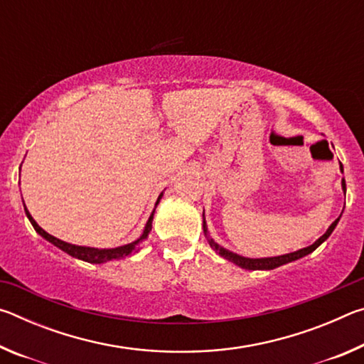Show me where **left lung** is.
<instances>
[{"label":"left lung","instance_id":"left-lung-1","mask_svg":"<svg viewBox=\"0 0 364 364\" xmlns=\"http://www.w3.org/2000/svg\"><path fill=\"white\" fill-rule=\"evenodd\" d=\"M341 170H342V173H343L342 164H341ZM342 188H343V191H347V186H345V180H342ZM338 220H341V217H338V218L334 221V223H332V225L329 226V230L326 231V232L323 234V236L319 237L315 244L308 245V247L300 249V250H297V252H292V254H287V255L269 257V258H245V257H241V255H237V254H232V252L226 250V249H223V247H220V245H218L217 242H215L212 237H208V244H210V247H212L215 252H217V254H220L221 257L226 258V260L236 263L237 267H241V268H244V269H274V268L281 267V264H286V263H289V262L299 260V258L305 257V255H308V254H311V252L315 250V249L318 247V245H321V244L326 241V239H328V237L331 236V232L334 231V228L337 226ZM204 232L207 234L205 221H204Z\"/></svg>","mask_w":364,"mask_h":364}]
</instances>
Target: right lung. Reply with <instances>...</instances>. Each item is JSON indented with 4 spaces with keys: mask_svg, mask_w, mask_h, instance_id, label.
<instances>
[{
    "mask_svg": "<svg viewBox=\"0 0 364 364\" xmlns=\"http://www.w3.org/2000/svg\"><path fill=\"white\" fill-rule=\"evenodd\" d=\"M160 199H162V194L159 196V199L156 202V207H157ZM154 212H156V210H154ZM154 212H152V215L149 217V220H147L143 236H141L138 241H134L132 244H127V245H122V247H115V249H93V247H82V245H73V244H69V242H64V241H60V239L51 236V234H48L45 230H43V228H40L38 225H36V221L32 218V215H30L28 210L26 208L27 217L30 220V223H32V226L35 228L36 232L41 234V236L45 237L46 241L53 242L54 245H56V247L67 252V254H69V255L75 257V258H80V260H85V262H88V263H104V262L114 260V258H123V257H127V255H130V254H134V252H138L141 249V244L146 241L147 234H149L151 228H152Z\"/></svg>",
    "mask_w": 364,
    "mask_h": 364,
    "instance_id": "add662e5",
    "label": "right lung"
}]
</instances>
